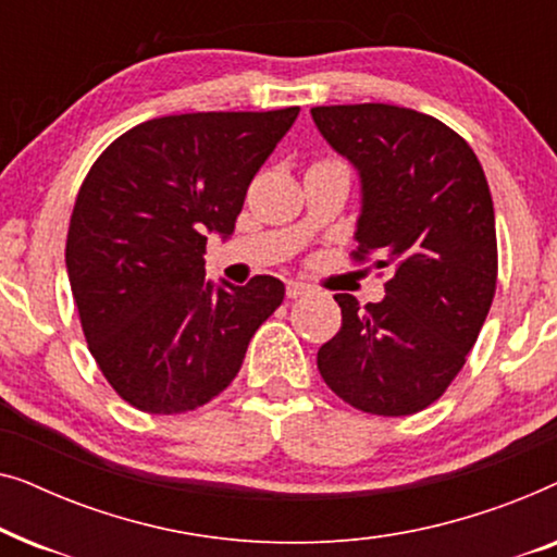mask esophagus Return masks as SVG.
<instances>
[{"label": "esophagus", "instance_id": "1", "mask_svg": "<svg viewBox=\"0 0 557 557\" xmlns=\"http://www.w3.org/2000/svg\"><path fill=\"white\" fill-rule=\"evenodd\" d=\"M309 294V286L301 284V281H288L286 284V296L288 299H299V296Z\"/></svg>", "mask_w": 557, "mask_h": 557}]
</instances>
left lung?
Listing matches in <instances>:
<instances>
[{"label":"left lung","mask_w":557,"mask_h":557,"mask_svg":"<svg viewBox=\"0 0 557 557\" xmlns=\"http://www.w3.org/2000/svg\"><path fill=\"white\" fill-rule=\"evenodd\" d=\"M311 119L357 166L352 253L391 269L385 299L334 294L342 326L319 347L324 383L372 416L436 403L467 362L497 288L494 205L474 149L429 113L391 103L317 106Z\"/></svg>","instance_id":"8db88e82"}]
</instances>
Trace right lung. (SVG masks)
I'll return each mask as SVG.
<instances>
[{
	"mask_svg": "<svg viewBox=\"0 0 557 557\" xmlns=\"http://www.w3.org/2000/svg\"><path fill=\"white\" fill-rule=\"evenodd\" d=\"M299 116L208 111L144 121L96 159L75 197L65 265L88 349L144 413L210 403L284 301L273 276L205 281L208 233L227 238L250 180Z\"/></svg>",
	"mask_w": 557,
	"mask_h": 557,
	"instance_id": "1",
	"label": "right lung"
}]
</instances>
